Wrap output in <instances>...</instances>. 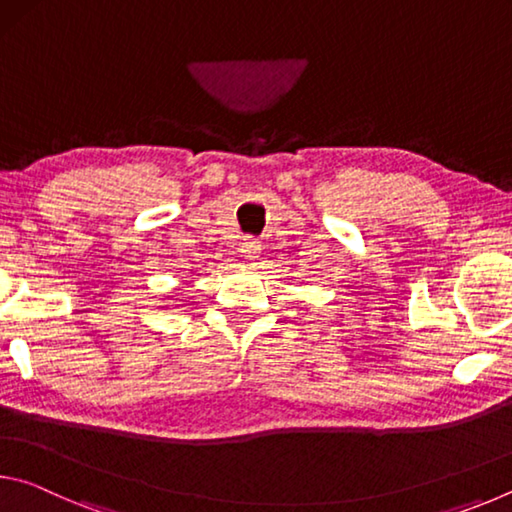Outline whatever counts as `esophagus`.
Returning <instances> with one entry per match:
<instances>
[{"label":"esophagus","mask_w":512,"mask_h":512,"mask_svg":"<svg viewBox=\"0 0 512 512\" xmlns=\"http://www.w3.org/2000/svg\"><path fill=\"white\" fill-rule=\"evenodd\" d=\"M241 253H244V259H248V262H255L259 253H262V244L255 239H244V244H241Z\"/></svg>","instance_id":"1"}]
</instances>
